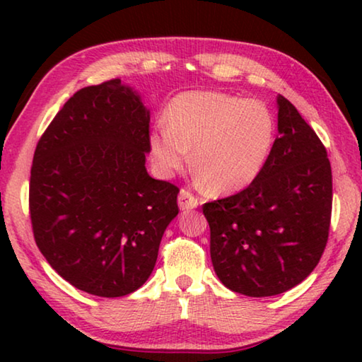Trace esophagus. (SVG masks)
<instances>
[{"mask_svg":"<svg viewBox=\"0 0 362 362\" xmlns=\"http://www.w3.org/2000/svg\"><path fill=\"white\" fill-rule=\"evenodd\" d=\"M199 204V199L196 198V196L189 192V189L182 188L180 193H179V206L182 211H188V209H194V207H198Z\"/></svg>","mask_w":362,"mask_h":362,"instance_id":"34e87169","label":"esophagus"}]
</instances>
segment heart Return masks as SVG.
<instances>
[{"instance_id": "obj_1", "label": "heart", "mask_w": 362, "mask_h": 362, "mask_svg": "<svg viewBox=\"0 0 362 362\" xmlns=\"http://www.w3.org/2000/svg\"><path fill=\"white\" fill-rule=\"evenodd\" d=\"M166 122L148 139L159 175L180 173L193 151V168L214 193L250 185L265 168L276 136V119L265 102L216 90L177 95Z\"/></svg>"}]
</instances>
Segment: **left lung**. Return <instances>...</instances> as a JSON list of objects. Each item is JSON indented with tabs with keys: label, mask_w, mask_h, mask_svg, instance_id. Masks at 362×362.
Instances as JSON below:
<instances>
[{
	"label": "left lung",
	"mask_w": 362,
	"mask_h": 362,
	"mask_svg": "<svg viewBox=\"0 0 362 362\" xmlns=\"http://www.w3.org/2000/svg\"><path fill=\"white\" fill-rule=\"evenodd\" d=\"M278 132L259 177L203 206L218 279L247 297L278 296L313 272L326 249L332 170L326 146L278 95Z\"/></svg>",
	"instance_id": "8db88e82"
}]
</instances>
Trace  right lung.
Listing matches in <instances>:
<instances>
[{
    "label": "right lung",
    "mask_w": 362,
    "mask_h": 362,
    "mask_svg": "<svg viewBox=\"0 0 362 362\" xmlns=\"http://www.w3.org/2000/svg\"><path fill=\"white\" fill-rule=\"evenodd\" d=\"M150 112L119 78L73 94L36 145L28 209L35 243L65 281L122 297L155 268L179 187L151 179Z\"/></svg>",
    "instance_id": "1"
}]
</instances>
